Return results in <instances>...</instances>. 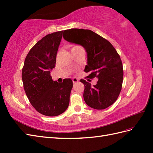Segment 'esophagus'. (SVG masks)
Segmentation results:
<instances>
[{"label": "esophagus", "mask_w": 153, "mask_h": 153, "mask_svg": "<svg viewBox=\"0 0 153 153\" xmlns=\"http://www.w3.org/2000/svg\"><path fill=\"white\" fill-rule=\"evenodd\" d=\"M72 82H73V83H77V82H79V80H78V79H77V78H73L72 79Z\"/></svg>", "instance_id": "1"}]
</instances>
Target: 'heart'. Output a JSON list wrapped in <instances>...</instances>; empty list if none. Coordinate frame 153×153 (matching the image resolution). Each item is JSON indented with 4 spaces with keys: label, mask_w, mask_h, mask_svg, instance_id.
<instances>
[{
    "label": "heart",
    "mask_w": 153,
    "mask_h": 153,
    "mask_svg": "<svg viewBox=\"0 0 153 153\" xmlns=\"http://www.w3.org/2000/svg\"><path fill=\"white\" fill-rule=\"evenodd\" d=\"M82 48V47H79V46H73V47H71V51L77 49V48Z\"/></svg>",
    "instance_id": "heart-1"
}]
</instances>
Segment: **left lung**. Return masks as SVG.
<instances>
[{
    "label": "left lung",
    "mask_w": 153,
    "mask_h": 153,
    "mask_svg": "<svg viewBox=\"0 0 153 153\" xmlns=\"http://www.w3.org/2000/svg\"><path fill=\"white\" fill-rule=\"evenodd\" d=\"M65 40L79 44L87 53V77L98 78L95 85L81 79L85 89L83 98L89 106L97 110H102L113 105L121 91L123 70L121 58L115 48L108 41L91 30L83 29H70L63 33Z\"/></svg>",
    "instance_id": "1"
}]
</instances>
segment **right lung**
Masks as SVG:
<instances>
[{
	"label": "right lung",
	"mask_w": 153,
	"mask_h": 153,
	"mask_svg": "<svg viewBox=\"0 0 153 153\" xmlns=\"http://www.w3.org/2000/svg\"><path fill=\"white\" fill-rule=\"evenodd\" d=\"M63 31L48 34L31 48L24 61L22 78L31 105L41 114L56 116L66 111L70 103L72 80L58 83L52 79L56 54Z\"/></svg>",
	"instance_id": "right-lung-1"
}]
</instances>
